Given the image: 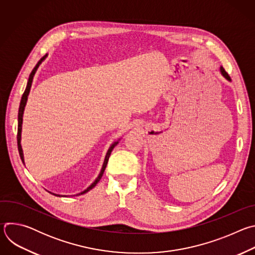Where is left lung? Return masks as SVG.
<instances>
[{
  "mask_svg": "<svg viewBox=\"0 0 255 255\" xmlns=\"http://www.w3.org/2000/svg\"><path fill=\"white\" fill-rule=\"evenodd\" d=\"M221 72H222V75H223V76H224V77H225V78H226L228 81H231V80H230V77H229V75L227 74L226 70H225L223 67H221Z\"/></svg>",
  "mask_w": 255,
  "mask_h": 255,
  "instance_id": "1",
  "label": "left lung"
}]
</instances>
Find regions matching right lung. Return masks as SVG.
Wrapping results in <instances>:
<instances>
[{
  "label": "right lung",
  "mask_w": 255,
  "mask_h": 255,
  "mask_svg": "<svg viewBox=\"0 0 255 255\" xmlns=\"http://www.w3.org/2000/svg\"><path fill=\"white\" fill-rule=\"evenodd\" d=\"M45 57H46V55H45V56H43V57H42V58L37 62V64L35 65V67L32 69L31 74H30V76H29V80H28V83H27V87H26V89H25V92H24V94H23V96H22V99H21V102H20L19 112H18V133H17V144H18L19 154H20V157H21V159H22V161H23V162H24V157H23V151H22V147H21V144H20V140H21V129H22V120H23V119H22V117H23V112H24V108H25V105H26V102H27V98H28V95H29V92H30V88H31V85H32V81H33V77H34L35 71H36V69L38 68L39 64L42 62V60H43ZM117 144H118V141H117V142H114V143L111 145V147L109 148V150H108V152H107V154H106V157H105V161H104V164H103L102 170H101V172H100L99 176L96 178V180L94 181V183H93V184H92V185H91L87 190H85L84 192L80 193L79 195L86 194V193H88L89 191H91L93 188H95V187H96V185L99 183L100 179L102 178L103 173H104V171H105V168H106V166H107V163H108L109 157H110V154H111L112 150L114 149V147L116 146ZM50 194H52V193H50ZM53 195H54V196H59V197H60V195H56V194H53ZM79 195H77V196H79Z\"/></svg>",
  "instance_id": "1"
}]
</instances>
